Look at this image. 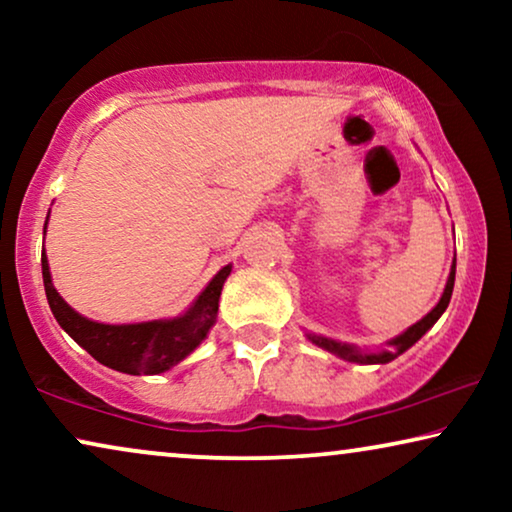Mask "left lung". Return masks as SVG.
I'll list each match as a JSON object with an SVG mask.
<instances>
[{"label":"left lung","instance_id":"8db88e82","mask_svg":"<svg viewBox=\"0 0 512 512\" xmlns=\"http://www.w3.org/2000/svg\"><path fill=\"white\" fill-rule=\"evenodd\" d=\"M454 272H457V258L452 261V268H450V277H447V284H445V291L440 300L436 303V307L417 321V324H412L408 331H403L401 335H396V338L387 340V347L377 349V352H368V349H359L354 345H347V342H338V340H331V338H324V335H314V333H305L307 340L312 342V345H317L321 349H326V352H331L335 356H340V359H345L349 363H389L394 361L396 356H401L403 352H408V349L415 345V342L422 338V335L429 331V328L436 324V321L443 317V312L447 310V305H450V298H452V289H454Z\"/></svg>","mask_w":512,"mask_h":512}]
</instances>
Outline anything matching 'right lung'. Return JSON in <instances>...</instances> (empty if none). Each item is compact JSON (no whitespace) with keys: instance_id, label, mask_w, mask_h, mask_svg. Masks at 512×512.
Returning <instances> with one entry per match:
<instances>
[{"instance_id":"1","label":"right lung","mask_w":512,"mask_h":512,"mask_svg":"<svg viewBox=\"0 0 512 512\" xmlns=\"http://www.w3.org/2000/svg\"><path fill=\"white\" fill-rule=\"evenodd\" d=\"M230 270H233V265H226L216 272L212 282L188 305V310L177 314V317L139 321V324H102V321L83 317L65 303V298L53 286L46 251L41 254L46 298L62 331L74 342H79L102 366L128 375H160L195 352V347L207 338V333L216 324L221 289Z\"/></svg>"}]
</instances>
